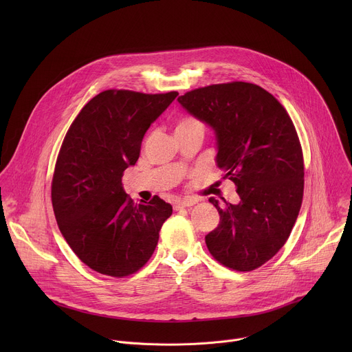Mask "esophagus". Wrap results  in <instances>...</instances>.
<instances>
[{"label":"esophagus","instance_id":"34e87169","mask_svg":"<svg viewBox=\"0 0 352 352\" xmlns=\"http://www.w3.org/2000/svg\"><path fill=\"white\" fill-rule=\"evenodd\" d=\"M195 204H197V199L186 197V199L178 200V202L174 204V210H179V209H184V208H189V206H193Z\"/></svg>","mask_w":352,"mask_h":352}]
</instances>
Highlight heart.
<instances>
[{
	"instance_id": "b5f03b06",
	"label": "heart",
	"mask_w": 352,
	"mask_h": 352,
	"mask_svg": "<svg viewBox=\"0 0 352 352\" xmlns=\"http://www.w3.org/2000/svg\"><path fill=\"white\" fill-rule=\"evenodd\" d=\"M188 129H204V126L196 118H193L190 116H184V117L178 118L175 122V132L188 131Z\"/></svg>"
}]
</instances>
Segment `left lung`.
<instances>
[{
  "label": "left lung",
  "instance_id": "left-lung-1",
  "mask_svg": "<svg viewBox=\"0 0 352 352\" xmlns=\"http://www.w3.org/2000/svg\"><path fill=\"white\" fill-rule=\"evenodd\" d=\"M216 136V163L231 179L239 204L220 208L206 235L213 258L238 272L270 261L288 239L304 196V157L295 126L277 98L263 87L231 82L199 87L178 97Z\"/></svg>",
  "mask_w": 352,
  "mask_h": 352
}]
</instances>
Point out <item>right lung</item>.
Returning <instances> with one entry per match:
<instances>
[{"label": "right lung", "instance_id": "1", "mask_svg": "<svg viewBox=\"0 0 352 352\" xmlns=\"http://www.w3.org/2000/svg\"><path fill=\"white\" fill-rule=\"evenodd\" d=\"M177 96L104 90L65 135L52 184L53 209L75 255L97 273L125 277L138 272L153 255L173 213L159 196L135 205L122 175L138 162L148 126Z\"/></svg>", "mask_w": 352, "mask_h": 352}]
</instances>
